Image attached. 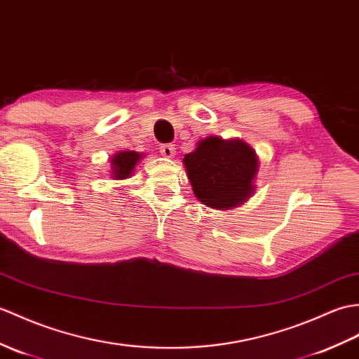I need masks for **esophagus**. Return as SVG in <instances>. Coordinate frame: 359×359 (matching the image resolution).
<instances>
[{"label":"esophagus","instance_id":"obj_1","mask_svg":"<svg viewBox=\"0 0 359 359\" xmlns=\"http://www.w3.org/2000/svg\"><path fill=\"white\" fill-rule=\"evenodd\" d=\"M161 153H162V156H165V157H174V154H176V148H174V145H171V144H165V145H161Z\"/></svg>","mask_w":359,"mask_h":359}]
</instances>
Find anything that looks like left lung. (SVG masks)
Instances as JSON below:
<instances>
[{"label": "left lung", "mask_w": 359, "mask_h": 359, "mask_svg": "<svg viewBox=\"0 0 359 359\" xmlns=\"http://www.w3.org/2000/svg\"><path fill=\"white\" fill-rule=\"evenodd\" d=\"M183 165L196 197L208 208L231 210L254 194L258 157L241 139L210 136L200 140Z\"/></svg>", "instance_id": "left-lung-1"}]
</instances>
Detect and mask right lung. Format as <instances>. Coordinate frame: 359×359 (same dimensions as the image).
I'll use <instances>...</instances> for the list:
<instances>
[{
    "label": "right lung",
    "mask_w": 359,
    "mask_h": 359,
    "mask_svg": "<svg viewBox=\"0 0 359 359\" xmlns=\"http://www.w3.org/2000/svg\"><path fill=\"white\" fill-rule=\"evenodd\" d=\"M142 159V154L136 151H119L111 157V174L116 180L128 179L135 171L137 162Z\"/></svg>",
    "instance_id": "obj_1"
}]
</instances>
